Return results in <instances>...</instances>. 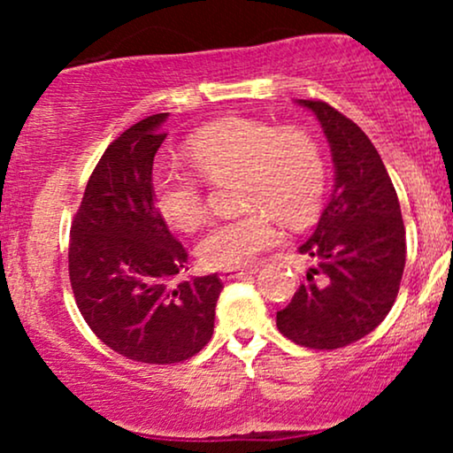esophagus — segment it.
<instances>
[{
  "instance_id": "34e87169",
  "label": "esophagus",
  "mask_w": 453,
  "mask_h": 453,
  "mask_svg": "<svg viewBox=\"0 0 453 453\" xmlns=\"http://www.w3.org/2000/svg\"><path fill=\"white\" fill-rule=\"evenodd\" d=\"M257 273V266H247V268H230V270H223L221 279L223 280H232V279H241L247 277V274Z\"/></svg>"
}]
</instances>
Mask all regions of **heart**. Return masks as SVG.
Instances as JSON below:
<instances>
[{"label": "heart", "instance_id": "b5f03b06", "mask_svg": "<svg viewBox=\"0 0 453 453\" xmlns=\"http://www.w3.org/2000/svg\"><path fill=\"white\" fill-rule=\"evenodd\" d=\"M187 157L204 179L238 173L244 215L221 219L197 242V257L211 270L241 268L277 244V217L303 226L326 196L327 165L321 144L303 127H277L256 119H226L197 129ZM150 194L159 217L176 230L191 232L204 221V183L179 164L157 165Z\"/></svg>", "mask_w": 453, "mask_h": 453}]
</instances>
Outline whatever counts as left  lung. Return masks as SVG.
<instances>
[{
  "label": "left lung",
  "mask_w": 453,
  "mask_h": 453,
  "mask_svg": "<svg viewBox=\"0 0 453 453\" xmlns=\"http://www.w3.org/2000/svg\"><path fill=\"white\" fill-rule=\"evenodd\" d=\"M319 119L334 159V189L298 251L315 268L277 313L296 345L339 349L386 319L403 279L407 242L396 189L381 155L351 119L321 100H298Z\"/></svg>",
  "instance_id": "8db88e82"
}]
</instances>
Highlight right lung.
I'll list each match as a JSON object with an SVG mask.
<instances>
[{
	"label": "right lung",
	"mask_w": 453,
	"mask_h": 453,
	"mask_svg": "<svg viewBox=\"0 0 453 453\" xmlns=\"http://www.w3.org/2000/svg\"><path fill=\"white\" fill-rule=\"evenodd\" d=\"M153 114L108 144L70 230L67 270L93 334L144 364L189 360L211 341L223 283L217 274L174 283L187 251L153 204V159L164 142Z\"/></svg>",
	"instance_id": "1"
}]
</instances>
